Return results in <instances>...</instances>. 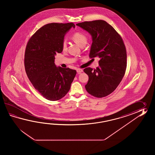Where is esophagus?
I'll return each mask as SVG.
<instances>
[{
	"label": "esophagus",
	"instance_id": "1",
	"mask_svg": "<svg viewBox=\"0 0 155 155\" xmlns=\"http://www.w3.org/2000/svg\"><path fill=\"white\" fill-rule=\"evenodd\" d=\"M76 71H77V73L80 74V73H81L83 71V70L81 69H77Z\"/></svg>",
	"mask_w": 155,
	"mask_h": 155
}]
</instances>
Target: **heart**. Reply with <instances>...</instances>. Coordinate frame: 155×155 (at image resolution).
<instances>
[{
  "instance_id": "1",
  "label": "heart",
  "mask_w": 155,
  "mask_h": 155,
  "mask_svg": "<svg viewBox=\"0 0 155 155\" xmlns=\"http://www.w3.org/2000/svg\"><path fill=\"white\" fill-rule=\"evenodd\" d=\"M73 39L79 44L80 46H82L83 45H85L87 42V37L84 34L81 32H76L74 33L72 36ZM62 48L64 50H65L67 48V42L66 40L63 41L62 44Z\"/></svg>"
}]
</instances>
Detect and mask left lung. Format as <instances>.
Wrapping results in <instances>:
<instances>
[{"instance_id":"obj_1","label":"left lung","mask_w":155,"mask_h":155,"mask_svg":"<svg viewBox=\"0 0 155 155\" xmlns=\"http://www.w3.org/2000/svg\"><path fill=\"white\" fill-rule=\"evenodd\" d=\"M76 25L91 36L90 58H100L99 66L96 69L87 68L84 70L89 76L86 90L96 97L109 95L117 88L125 73L127 54L122 38L104 20L85 21Z\"/></svg>"}]
</instances>
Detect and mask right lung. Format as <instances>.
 I'll use <instances>...</instances> for the list:
<instances>
[{
    "label": "right lung",
    "instance_id": "add662e5",
    "mask_svg": "<svg viewBox=\"0 0 155 155\" xmlns=\"http://www.w3.org/2000/svg\"><path fill=\"white\" fill-rule=\"evenodd\" d=\"M75 26L73 23L48 24L36 31L26 45V75L35 89L50 101L66 95L76 75L75 70L57 67L54 63L56 53L63 51L64 36Z\"/></svg>",
    "mask_w": 155,
    "mask_h": 155
}]
</instances>
